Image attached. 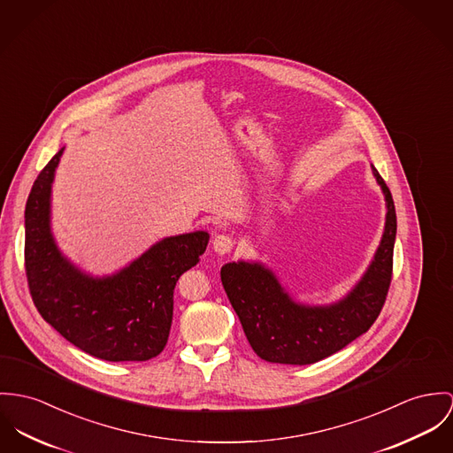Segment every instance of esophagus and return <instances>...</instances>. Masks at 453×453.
I'll use <instances>...</instances> for the list:
<instances>
[{
	"instance_id": "obj_1",
	"label": "esophagus",
	"mask_w": 453,
	"mask_h": 453,
	"mask_svg": "<svg viewBox=\"0 0 453 453\" xmlns=\"http://www.w3.org/2000/svg\"><path fill=\"white\" fill-rule=\"evenodd\" d=\"M232 247H234V241H232V237H228V235H216L214 241H212V249H214V252L219 254V256L228 254V252L232 250Z\"/></svg>"
}]
</instances>
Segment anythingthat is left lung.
<instances>
[{
  "instance_id": "1",
  "label": "left lung",
  "mask_w": 453,
  "mask_h": 453,
  "mask_svg": "<svg viewBox=\"0 0 453 453\" xmlns=\"http://www.w3.org/2000/svg\"><path fill=\"white\" fill-rule=\"evenodd\" d=\"M386 203L384 230L373 257L344 296L330 303L299 301L277 272L259 259L221 266V284L254 353L270 364L310 365L337 353L371 329L379 317L393 272L396 212L389 188L371 165Z\"/></svg>"
}]
</instances>
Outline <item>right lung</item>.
Returning <instances> with one entry per match:
<instances>
[{
  "label": "right lung",
  "instance_id": "1",
  "mask_svg": "<svg viewBox=\"0 0 453 453\" xmlns=\"http://www.w3.org/2000/svg\"><path fill=\"white\" fill-rule=\"evenodd\" d=\"M62 147L36 178L26 204V272L42 319L84 353L107 362H145L165 349L173 292L201 261L209 234L157 241L123 268L93 275L67 257L51 226V192Z\"/></svg>",
  "mask_w": 453,
  "mask_h": 453
}]
</instances>
